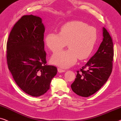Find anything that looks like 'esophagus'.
Here are the masks:
<instances>
[{
	"instance_id": "34e87169",
	"label": "esophagus",
	"mask_w": 121,
	"mask_h": 121,
	"mask_svg": "<svg viewBox=\"0 0 121 121\" xmlns=\"http://www.w3.org/2000/svg\"><path fill=\"white\" fill-rule=\"evenodd\" d=\"M57 70H58V72H60V73H61V72H64L66 71L65 70H63V69H62L61 68H58Z\"/></svg>"
}]
</instances>
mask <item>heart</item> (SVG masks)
I'll return each instance as SVG.
<instances>
[{
	"instance_id": "b5f03b06",
	"label": "heart",
	"mask_w": 121,
	"mask_h": 121,
	"mask_svg": "<svg viewBox=\"0 0 121 121\" xmlns=\"http://www.w3.org/2000/svg\"><path fill=\"white\" fill-rule=\"evenodd\" d=\"M97 39V30L94 27L80 21H73L62 25L58 34L48 33L45 43L52 52L60 50L68 44L69 49L55 53L51 59L52 64L67 68L74 65L78 58L80 60L87 59L92 52Z\"/></svg>"
}]
</instances>
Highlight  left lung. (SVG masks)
I'll return each mask as SVG.
<instances>
[{
  "label": "left lung",
  "mask_w": 121,
  "mask_h": 121,
  "mask_svg": "<svg viewBox=\"0 0 121 121\" xmlns=\"http://www.w3.org/2000/svg\"><path fill=\"white\" fill-rule=\"evenodd\" d=\"M103 36V41L96 54L80 71H77L76 78L71 87L77 95L87 97L94 94L106 82L112 72L113 44L104 28Z\"/></svg>",
  "instance_id": "left-lung-1"
}]
</instances>
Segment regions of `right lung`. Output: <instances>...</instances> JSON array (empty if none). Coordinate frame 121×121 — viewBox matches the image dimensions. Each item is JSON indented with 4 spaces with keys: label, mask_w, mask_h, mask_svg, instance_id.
Returning a JSON list of instances; mask_svg holds the SVG:
<instances>
[{
    "label": "right lung",
    "mask_w": 121,
    "mask_h": 121,
    "mask_svg": "<svg viewBox=\"0 0 121 121\" xmlns=\"http://www.w3.org/2000/svg\"><path fill=\"white\" fill-rule=\"evenodd\" d=\"M44 26L40 17L24 15L11 30L6 43L8 69L19 87L38 97L50 88L56 67L46 65Z\"/></svg>",
    "instance_id": "1"
}]
</instances>
